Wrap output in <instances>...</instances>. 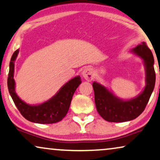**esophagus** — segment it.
<instances>
[{
	"label": "esophagus",
	"mask_w": 160,
	"mask_h": 160,
	"mask_svg": "<svg viewBox=\"0 0 160 160\" xmlns=\"http://www.w3.org/2000/svg\"><path fill=\"white\" fill-rule=\"evenodd\" d=\"M82 75L84 79H86L88 82H91L94 78V72L92 68H87L83 70Z\"/></svg>",
	"instance_id": "34e87169"
}]
</instances>
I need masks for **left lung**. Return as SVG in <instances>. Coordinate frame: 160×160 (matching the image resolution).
<instances>
[{
    "instance_id": "obj_1",
    "label": "left lung",
    "mask_w": 160,
    "mask_h": 160,
    "mask_svg": "<svg viewBox=\"0 0 160 160\" xmlns=\"http://www.w3.org/2000/svg\"><path fill=\"white\" fill-rule=\"evenodd\" d=\"M131 52L143 60L146 68V87L138 96L123 100L100 83H92L97 111L103 119L109 122L121 123L138 118L144 111L154 88L156 74L153 68L154 59L151 50L146 42H142L131 50Z\"/></svg>"
}]
</instances>
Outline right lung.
<instances>
[{"instance_id": "1", "label": "right lung", "mask_w": 160, "mask_h": 160, "mask_svg": "<svg viewBox=\"0 0 160 160\" xmlns=\"http://www.w3.org/2000/svg\"><path fill=\"white\" fill-rule=\"evenodd\" d=\"M19 50L12 55L9 63V72L7 85L9 94L14 104L26 120L33 123L49 124L62 121L67 115L74 92L82 83L79 76L72 78L60 88L51 98L37 105H31L21 100L15 92V82L14 79V61Z\"/></svg>"}]
</instances>
